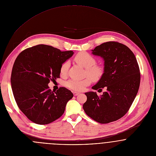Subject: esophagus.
Returning a JSON list of instances; mask_svg holds the SVG:
<instances>
[{"label":"esophagus","instance_id":"esophagus-1","mask_svg":"<svg viewBox=\"0 0 156 156\" xmlns=\"http://www.w3.org/2000/svg\"><path fill=\"white\" fill-rule=\"evenodd\" d=\"M73 94H74V95L76 96V95L79 94V92H76V91H73Z\"/></svg>","mask_w":156,"mask_h":156}]
</instances>
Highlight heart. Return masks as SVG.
Here are the masks:
<instances>
[{"instance_id": "obj_1", "label": "heart", "mask_w": 156, "mask_h": 156, "mask_svg": "<svg viewBox=\"0 0 156 156\" xmlns=\"http://www.w3.org/2000/svg\"><path fill=\"white\" fill-rule=\"evenodd\" d=\"M74 61L78 64L86 68L85 74L89 77L81 80L76 79L69 80L66 83V87L69 89L76 91H81L90 84L92 79L94 81H97L101 78L104 74V67L96 65L97 61L95 58L87 52L82 51L79 53L74 57ZM69 67V62L68 61H66L62 64L59 69V73L62 76L67 75Z\"/></svg>"}]
</instances>
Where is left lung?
<instances>
[{"instance_id":"8db88e82","label":"left lung","mask_w":156,"mask_h":156,"mask_svg":"<svg viewBox=\"0 0 156 156\" xmlns=\"http://www.w3.org/2000/svg\"><path fill=\"white\" fill-rule=\"evenodd\" d=\"M92 54L102 57L105 72L94 90L106 91L98 96L96 92L85 93L87 101L83 108L86 114L101 124L115 121L129 111L138 92L140 73L136 58L126 45L109 41L97 46Z\"/></svg>"}]
</instances>
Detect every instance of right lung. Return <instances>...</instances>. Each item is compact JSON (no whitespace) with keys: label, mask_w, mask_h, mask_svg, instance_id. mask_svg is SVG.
I'll return each mask as SVG.
<instances>
[{"label":"right lung","mask_w":156,"mask_h":156,"mask_svg":"<svg viewBox=\"0 0 156 156\" xmlns=\"http://www.w3.org/2000/svg\"><path fill=\"white\" fill-rule=\"evenodd\" d=\"M73 53L40 44L24 50L17 57L11 73L12 90L19 108L33 122L48 124L64 113L73 93L64 87L54 92L48 84L60 77L61 66Z\"/></svg>","instance_id":"obj_1"}]
</instances>
